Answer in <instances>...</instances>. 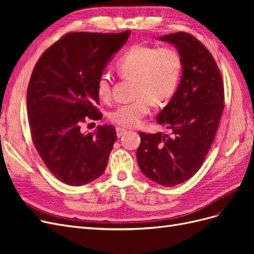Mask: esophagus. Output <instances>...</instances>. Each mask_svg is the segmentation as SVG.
<instances>
[{
  "label": "esophagus",
  "mask_w": 254,
  "mask_h": 254,
  "mask_svg": "<svg viewBox=\"0 0 254 254\" xmlns=\"http://www.w3.org/2000/svg\"><path fill=\"white\" fill-rule=\"evenodd\" d=\"M126 132H127V130L124 129V128H121V127H118V128H117V135H118L119 137H121L122 135H124Z\"/></svg>",
  "instance_id": "esophagus-1"
}]
</instances>
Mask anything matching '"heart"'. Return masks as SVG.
<instances>
[{"label": "heart", "instance_id": "obj_1", "mask_svg": "<svg viewBox=\"0 0 254 254\" xmlns=\"http://www.w3.org/2000/svg\"><path fill=\"white\" fill-rule=\"evenodd\" d=\"M118 73L124 78L135 79L134 102L122 104L111 111L115 124L134 128L150 111L151 102L157 105L170 99L179 83L182 59L174 48L134 45L118 63ZM111 78L102 73L96 81V92L102 101L111 98Z\"/></svg>", "mask_w": 254, "mask_h": 254}]
</instances>
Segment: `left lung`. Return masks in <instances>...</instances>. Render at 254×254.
Wrapping results in <instances>:
<instances>
[{
	"mask_svg": "<svg viewBox=\"0 0 254 254\" xmlns=\"http://www.w3.org/2000/svg\"><path fill=\"white\" fill-rule=\"evenodd\" d=\"M173 44L182 59V76L158 124L172 134L140 132L136 151L142 173L158 184L175 187L201 167L224 110V83L211 53L196 38L174 33L158 38Z\"/></svg>",
	"mask_w": 254,
	"mask_h": 254,
	"instance_id": "left-lung-1",
	"label": "left lung"
}]
</instances>
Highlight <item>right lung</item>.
I'll list each match as a JSON object with an SVG mask.
<instances>
[{"mask_svg":"<svg viewBox=\"0 0 254 254\" xmlns=\"http://www.w3.org/2000/svg\"><path fill=\"white\" fill-rule=\"evenodd\" d=\"M130 35L71 33L45 51L27 89V114L33 142L50 172L68 186L80 187L105 172L115 128L98 126L84 134L87 119L101 120L96 81Z\"/></svg>","mask_w":254,"mask_h":254,"instance_id":"obj_1","label":"right lung"}]
</instances>
